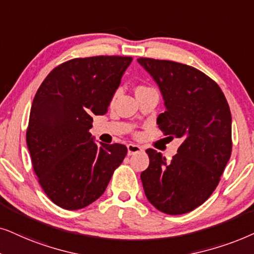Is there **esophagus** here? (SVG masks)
<instances>
[{"label":"esophagus","mask_w":254,"mask_h":254,"mask_svg":"<svg viewBox=\"0 0 254 254\" xmlns=\"http://www.w3.org/2000/svg\"><path fill=\"white\" fill-rule=\"evenodd\" d=\"M143 151V147L139 146V145L136 144H129L127 145V154L132 155L134 153H138V152Z\"/></svg>","instance_id":"obj_1"}]
</instances>
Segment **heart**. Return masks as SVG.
<instances>
[{
	"instance_id": "b5f03b06",
	"label": "heart",
	"mask_w": 254,
	"mask_h": 254,
	"mask_svg": "<svg viewBox=\"0 0 254 254\" xmlns=\"http://www.w3.org/2000/svg\"><path fill=\"white\" fill-rule=\"evenodd\" d=\"M147 89H151V88L144 86V84H138V86L136 87V94L141 93V92H145V90H147Z\"/></svg>"
}]
</instances>
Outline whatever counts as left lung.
<instances>
[{"label":"left lung","mask_w":254,"mask_h":254,"mask_svg":"<svg viewBox=\"0 0 254 254\" xmlns=\"http://www.w3.org/2000/svg\"><path fill=\"white\" fill-rule=\"evenodd\" d=\"M158 83L166 111L159 129L170 140H181L167 161L147 148L150 165L140 174L147 200L159 211L181 215L210 197L232 151L231 113L224 94L211 77L185 64L139 58Z\"/></svg>","instance_id":"left-lung-1"}]
</instances>
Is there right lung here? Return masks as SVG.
<instances>
[{
    "mask_svg": "<svg viewBox=\"0 0 254 254\" xmlns=\"http://www.w3.org/2000/svg\"><path fill=\"white\" fill-rule=\"evenodd\" d=\"M131 57L75 58L51 70L30 110L26 144L47 197L67 210L82 209L106 190L127 153L122 144L94 143V115L107 114Z\"/></svg>",
    "mask_w": 254,
    "mask_h": 254,
    "instance_id": "add662e5",
    "label": "right lung"
}]
</instances>
